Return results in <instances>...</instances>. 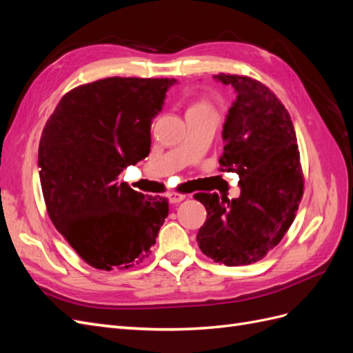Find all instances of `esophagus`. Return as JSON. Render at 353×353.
Instances as JSON below:
<instances>
[{
  "label": "esophagus",
  "mask_w": 353,
  "mask_h": 353,
  "mask_svg": "<svg viewBox=\"0 0 353 353\" xmlns=\"http://www.w3.org/2000/svg\"><path fill=\"white\" fill-rule=\"evenodd\" d=\"M184 199H185V196L184 194H179V193H170L168 196L169 203H179V201H183Z\"/></svg>",
  "instance_id": "1"
}]
</instances>
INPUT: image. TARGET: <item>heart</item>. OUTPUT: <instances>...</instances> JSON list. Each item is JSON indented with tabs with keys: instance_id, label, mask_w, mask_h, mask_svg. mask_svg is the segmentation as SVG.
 Here are the masks:
<instances>
[{
	"instance_id": "1",
	"label": "heart",
	"mask_w": 353,
	"mask_h": 353,
	"mask_svg": "<svg viewBox=\"0 0 353 353\" xmlns=\"http://www.w3.org/2000/svg\"><path fill=\"white\" fill-rule=\"evenodd\" d=\"M197 105H203V104H197Z\"/></svg>"
}]
</instances>
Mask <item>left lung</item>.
Returning a JSON list of instances; mask_svg holds the SVG:
<instances>
[{"label":"left lung","instance_id":"obj_1","mask_svg":"<svg viewBox=\"0 0 353 353\" xmlns=\"http://www.w3.org/2000/svg\"><path fill=\"white\" fill-rule=\"evenodd\" d=\"M236 100L222 130L221 170L239 174L240 197L199 193L208 212L199 230L201 252L227 266L250 265L281 241L303 196L294 126L263 83L239 74H213Z\"/></svg>","mask_w":353,"mask_h":353}]
</instances>
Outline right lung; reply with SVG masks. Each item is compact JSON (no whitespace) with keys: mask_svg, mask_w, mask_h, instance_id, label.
<instances>
[{"mask_svg":"<svg viewBox=\"0 0 353 353\" xmlns=\"http://www.w3.org/2000/svg\"><path fill=\"white\" fill-rule=\"evenodd\" d=\"M175 79L105 78L69 91L41 135L42 196L57 231L97 270L130 268L152 253L169 213L119 183L150 153L152 121Z\"/></svg>","mask_w":353,"mask_h":353,"instance_id":"right-lung-1","label":"right lung"}]
</instances>
